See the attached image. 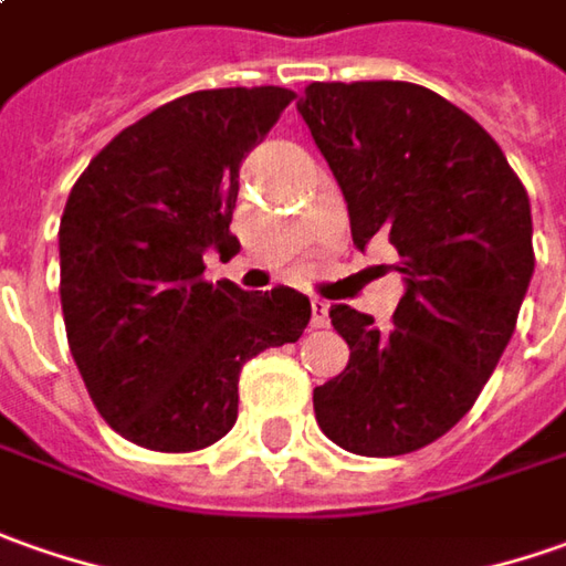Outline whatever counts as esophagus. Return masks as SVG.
Masks as SVG:
<instances>
[{
    "instance_id": "34e87169",
    "label": "esophagus",
    "mask_w": 566,
    "mask_h": 566,
    "mask_svg": "<svg viewBox=\"0 0 566 566\" xmlns=\"http://www.w3.org/2000/svg\"><path fill=\"white\" fill-rule=\"evenodd\" d=\"M310 310H313V325H316V328H325V325H328V303L319 301V297H313V301H310Z\"/></svg>"
}]
</instances>
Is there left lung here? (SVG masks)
<instances>
[{
    "label": "left lung",
    "instance_id": "left-lung-1",
    "mask_svg": "<svg viewBox=\"0 0 566 566\" xmlns=\"http://www.w3.org/2000/svg\"><path fill=\"white\" fill-rule=\"evenodd\" d=\"M297 112L354 244L388 241L403 282L388 332L328 310L350 360L313 391L316 422L363 458L410 454L458 426L514 335L536 269L530 197L485 127L419 84H310Z\"/></svg>",
    "mask_w": 566,
    "mask_h": 566
}]
</instances>
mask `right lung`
Listing matches in <instances>:
<instances>
[{
	"instance_id": "1",
	"label": "right lung",
	"mask_w": 566,
	"mask_h": 566,
	"mask_svg": "<svg viewBox=\"0 0 566 566\" xmlns=\"http://www.w3.org/2000/svg\"><path fill=\"white\" fill-rule=\"evenodd\" d=\"M294 93L197 90L125 127L71 187L59 224L71 357L108 426L149 451H200L238 419L241 366L297 342L310 297L203 282L238 250L241 163Z\"/></svg>"
}]
</instances>
